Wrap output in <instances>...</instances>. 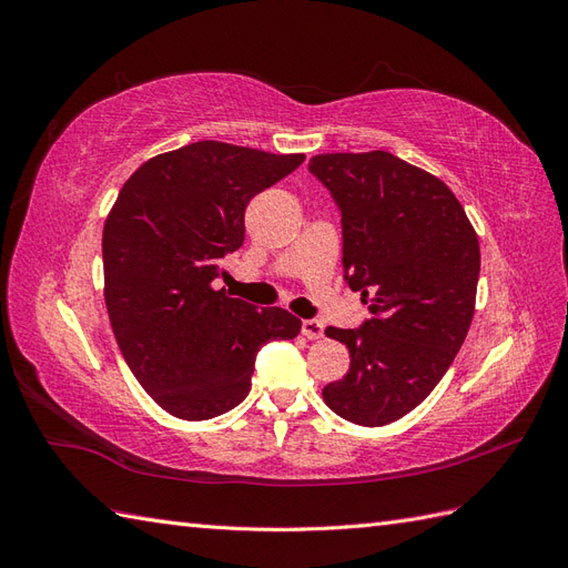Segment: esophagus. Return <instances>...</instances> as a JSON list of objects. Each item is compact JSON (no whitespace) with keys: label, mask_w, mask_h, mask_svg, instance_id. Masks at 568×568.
I'll list each match as a JSON object with an SVG mask.
<instances>
[{"label":"esophagus","mask_w":568,"mask_h":568,"mask_svg":"<svg viewBox=\"0 0 568 568\" xmlns=\"http://www.w3.org/2000/svg\"><path fill=\"white\" fill-rule=\"evenodd\" d=\"M301 332H303L305 338L315 341V338H322V336H324V324H322L320 320H303Z\"/></svg>","instance_id":"esophagus-1"}]
</instances>
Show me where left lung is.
<instances>
[{
	"label": "left lung",
	"instance_id": "8db88e82",
	"mask_svg": "<svg viewBox=\"0 0 568 568\" xmlns=\"http://www.w3.org/2000/svg\"><path fill=\"white\" fill-rule=\"evenodd\" d=\"M311 173L341 209L343 270L369 303L359 329L326 326L351 369L324 403L359 426L405 417L448 372L474 320L478 236L450 186L388 151L320 153Z\"/></svg>",
	"mask_w": 568,
	"mask_h": 568
}]
</instances>
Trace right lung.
<instances>
[{"instance_id":"add662e5","label":"right lung","mask_w":568,"mask_h":568,"mask_svg":"<svg viewBox=\"0 0 568 568\" xmlns=\"http://www.w3.org/2000/svg\"><path fill=\"white\" fill-rule=\"evenodd\" d=\"M305 161L194 142L134 170L104 222V301L118 348L165 412L203 422L242 403L255 353L296 338L301 320L215 288L220 257L244 244L248 201Z\"/></svg>"}]
</instances>
